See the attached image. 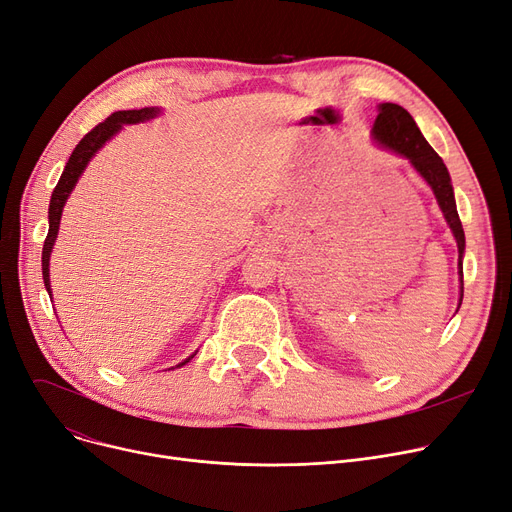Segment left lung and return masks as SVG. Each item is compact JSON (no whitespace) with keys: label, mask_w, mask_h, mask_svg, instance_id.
<instances>
[{"label":"left lung","mask_w":512,"mask_h":512,"mask_svg":"<svg viewBox=\"0 0 512 512\" xmlns=\"http://www.w3.org/2000/svg\"><path fill=\"white\" fill-rule=\"evenodd\" d=\"M371 134L375 143H380L386 149H392L394 153L407 157L411 166L419 172V176L432 186V191L438 199V205L444 213V218L456 238V247H459V274H461V299L463 301V253H465V232L456 211L454 203V191L450 184V174L444 166L442 157L432 149L421 134L419 126L415 124L413 116L396 103H382L380 114L373 122Z\"/></svg>","instance_id":"8db88e82"}]
</instances>
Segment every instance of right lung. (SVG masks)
Listing matches in <instances>:
<instances>
[{"label": "right lung", "instance_id": "obj_1", "mask_svg": "<svg viewBox=\"0 0 512 512\" xmlns=\"http://www.w3.org/2000/svg\"><path fill=\"white\" fill-rule=\"evenodd\" d=\"M159 114V107H143V110H122V112H114L110 118H105L103 122H99L91 132H87L80 143L74 147L68 164L58 180V186L53 188L51 193V201H49V232L47 238L43 242V282L45 288L49 292V299H51V284H49V257H51V249H53V242L58 238V230H60V220H62V209L66 205V199L70 197L72 188L76 186L80 174L87 168V164L91 161V157L110 141L114 134H118L122 130V124H137V122H145L151 120ZM195 355L188 357L186 361H182L176 367L186 365L191 361Z\"/></svg>", "mask_w": 512, "mask_h": 512}]
</instances>
